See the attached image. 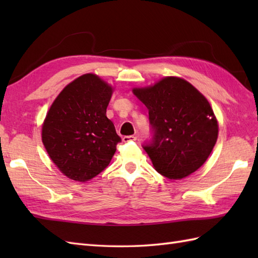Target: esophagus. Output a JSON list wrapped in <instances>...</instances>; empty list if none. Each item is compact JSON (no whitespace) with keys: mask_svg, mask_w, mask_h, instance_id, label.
<instances>
[{"mask_svg":"<svg viewBox=\"0 0 258 258\" xmlns=\"http://www.w3.org/2000/svg\"><path fill=\"white\" fill-rule=\"evenodd\" d=\"M134 141H136V136H134V135L124 136V138H123L124 143H128V142H134Z\"/></svg>","mask_w":258,"mask_h":258,"instance_id":"esophagus-1","label":"esophagus"}]
</instances>
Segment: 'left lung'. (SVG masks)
Listing matches in <instances>:
<instances>
[{"label": "left lung", "mask_w": 258, "mask_h": 258, "mask_svg": "<svg viewBox=\"0 0 258 258\" xmlns=\"http://www.w3.org/2000/svg\"><path fill=\"white\" fill-rule=\"evenodd\" d=\"M149 109L151 139L142 145L153 166L169 179H182L205 163L216 143L217 120L206 98L188 82L165 78L134 89Z\"/></svg>", "instance_id": "left-lung-1"}]
</instances>
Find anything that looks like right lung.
<instances>
[{
    "label": "right lung",
    "mask_w": 258,
    "mask_h": 258,
    "mask_svg": "<svg viewBox=\"0 0 258 258\" xmlns=\"http://www.w3.org/2000/svg\"><path fill=\"white\" fill-rule=\"evenodd\" d=\"M112 87L94 74L74 80L53 102L42 127L51 160L78 182L92 179L111 162L120 138L106 108Z\"/></svg>",
    "instance_id": "1"
}]
</instances>
